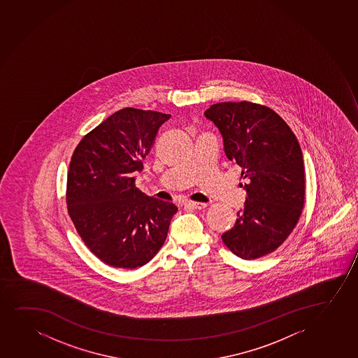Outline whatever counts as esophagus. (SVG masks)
I'll return each instance as SVG.
<instances>
[{
    "instance_id": "esophagus-1",
    "label": "esophagus",
    "mask_w": 358,
    "mask_h": 358,
    "mask_svg": "<svg viewBox=\"0 0 358 358\" xmlns=\"http://www.w3.org/2000/svg\"><path fill=\"white\" fill-rule=\"evenodd\" d=\"M186 206H189V208H193V209H205L208 205L205 204V203H199V201H189V203H187Z\"/></svg>"
}]
</instances>
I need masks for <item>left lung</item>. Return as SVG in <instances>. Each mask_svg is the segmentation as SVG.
<instances>
[{"mask_svg": "<svg viewBox=\"0 0 358 358\" xmlns=\"http://www.w3.org/2000/svg\"><path fill=\"white\" fill-rule=\"evenodd\" d=\"M205 116L217 126L228 160L242 167L245 204L222 242L244 260L273 252L293 232L305 203L301 148L288 124L256 103L213 104Z\"/></svg>", "mask_w": 358, "mask_h": 358, "instance_id": "obj_1", "label": "left lung"}]
</instances>
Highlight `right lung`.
<instances>
[{
  "label": "right lung",
  "mask_w": 358,
  "mask_h": 358,
  "mask_svg": "<svg viewBox=\"0 0 358 358\" xmlns=\"http://www.w3.org/2000/svg\"><path fill=\"white\" fill-rule=\"evenodd\" d=\"M170 114L124 108L76 145L66 180L70 218L104 264L135 269L148 264L166 239L176 205L136 187L135 172Z\"/></svg>",
  "instance_id": "right-lung-1"
}]
</instances>
